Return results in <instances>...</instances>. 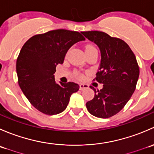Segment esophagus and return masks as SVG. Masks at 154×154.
<instances>
[{"instance_id":"esophagus-1","label":"esophagus","mask_w":154,"mask_h":154,"mask_svg":"<svg viewBox=\"0 0 154 154\" xmlns=\"http://www.w3.org/2000/svg\"><path fill=\"white\" fill-rule=\"evenodd\" d=\"M86 88H88V86L87 84H83V83L80 84V90L83 91V90L86 89Z\"/></svg>"}]
</instances>
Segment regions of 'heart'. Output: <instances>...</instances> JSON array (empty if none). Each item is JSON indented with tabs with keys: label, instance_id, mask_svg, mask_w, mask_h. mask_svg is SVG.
I'll return each instance as SVG.
<instances>
[{
	"label": "heart",
	"instance_id": "obj_1",
	"mask_svg": "<svg viewBox=\"0 0 154 154\" xmlns=\"http://www.w3.org/2000/svg\"><path fill=\"white\" fill-rule=\"evenodd\" d=\"M91 50H96L95 48L92 45H87L86 47V51H91ZM80 78H83V76H80Z\"/></svg>",
	"mask_w": 154,
	"mask_h": 154
}]
</instances>
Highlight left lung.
Returning a JSON list of instances; mask_svg holds the SVG:
<instances>
[{
    "label": "left lung",
    "mask_w": 154,
    "mask_h": 154,
    "mask_svg": "<svg viewBox=\"0 0 154 154\" xmlns=\"http://www.w3.org/2000/svg\"><path fill=\"white\" fill-rule=\"evenodd\" d=\"M81 33L100 49L101 60L95 80L103 84L100 90L90 86L94 97L87 102L86 108L92 116L107 119L119 112L131 97L139 79V66L133 52L123 40L100 31Z\"/></svg>",
    "instance_id": "1"
}]
</instances>
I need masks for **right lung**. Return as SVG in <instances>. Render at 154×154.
I'll return each instance as SVG.
<instances>
[{"instance_id":"obj_1","label":"right lung","mask_w":154,"mask_h":154,"mask_svg":"<svg viewBox=\"0 0 154 154\" xmlns=\"http://www.w3.org/2000/svg\"><path fill=\"white\" fill-rule=\"evenodd\" d=\"M85 38L77 31L55 29L38 34L23 45L16 61L18 84L29 103L44 114L64 111L70 97L79 90L73 82L57 83L54 74L70 48Z\"/></svg>"}]
</instances>
